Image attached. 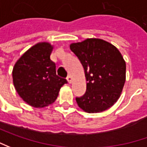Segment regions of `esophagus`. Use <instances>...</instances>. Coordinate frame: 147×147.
Instances as JSON below:
<instances>
[{"mask_svg": "<svg viewBox=\"0 0 147 147\" xmlns=\"http://www.w3.org/2000/svg\"><path fill=\"white\" fill-rule=\"evenodd\" d=\"M67 81H68V83H71V82H72V80H73V79H72V77H71V76H67Z\"/></svg>", "mask_w": 147, "mask_h": 147, "instance_id": "esophagus-1", "label": "esophagus"}]
</instances>
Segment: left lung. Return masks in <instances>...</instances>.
Wrapping results in <instances>:
<instances>
[{"label":"left lung","instance_id":"1","mask_svg":"<svg viewBox=\"0 0 147 147\" xmlns=\"http://www.w3.org/2000/svg\"><path fill=\"white\" fill-rule=\"evenodd\" d=\"M70 49L83 66L86 93L76 98L79 107L98 113L111 107L119 98L126 80V63L119 49L99 38L71 43Z\"/></svg>","mask_w":147,"mask_h":147}]
</instances>
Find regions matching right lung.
<instances>
[{
	"label": "right lung",
	"mask_w": 147,
	"mask_h": 147,
	"mask_svg": "<svg viewBox=\"0 0 147 147\" xmlns=\"http://www.w3.org/2000/svg\"><path fill=\"white\" fill-rule=\"evenodd\" d=\"M53 45L39 42L23 53L12 71L13 86L23 101L41 108L55 102L67 80L58 77L55 63L50 59Z\"/></svg>",
	"instance_id": "1"
}]
</instances>
